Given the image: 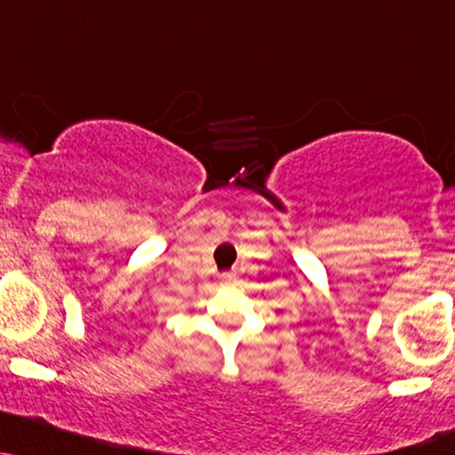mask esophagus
<instances>
[{"instance_id":"34e87169","label":"esophagus","mask_w":455,"mask_h":455,"mask_svg":"<svg viewBox=\"0 0 455 455\" xmlns=\"http://www.w3.org/2000/svg\"><path fill=\"white\" fill-rule=\"evenodd\" d=\"M233 280V273H222V282H231Z\"/></svg>"}]
</instances>
